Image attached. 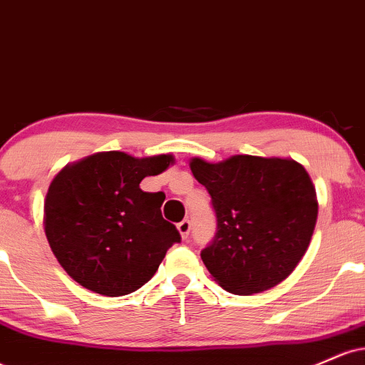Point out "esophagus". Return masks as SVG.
Masks as SVG:
<instances>
[{
  "label": "esophagus",
  "mask_w": 365,
  "mask_h": 365,
  "mask_svg": "<svg viewBox=\"0 0 365 365\" xmlns=\"http://www.w3.org/2000/svg\"><path fill=\"white\" fill-rule=\"evenodd\" d=\"M177 228H178L180 235H182L183 240H185V238H188V233H190V221L188 220L180 221V223L177 225Z\"/></svg>",
  "instance_id": "34e87169"
}]
</instances>
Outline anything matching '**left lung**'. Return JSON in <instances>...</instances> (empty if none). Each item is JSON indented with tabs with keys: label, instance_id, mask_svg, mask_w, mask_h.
Returning a JSON list of instances; mask_svg holds the SVG:
<instances>
[{
	"label": "left lung",
	"instance_id": "obj_1",
	"mask_svg": "<svg viewBox=\"0 0 365 365\" xmlns=\"http://www.w3.org/2000/svg\"><path fill=\"white\" fill-rule=\"evenodd\" d=\"M190 170L216 212L215 242L200 252L215 282L252 295L287 279L307 252L319 207L304 166L237 154L220 163L192 158Z\"/></svg>",
	"mask_w": 365,
	"mask_h": 365
}]
</instances>
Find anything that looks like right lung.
I'll return each instance as SVG.
<instances>
[{"mask_svg":"<svg viewBox=\"0 0 365 365\" xmlns=\"http://www.w3.org/2000/svg\"><path fill=\"white\" fill-rule=\"evenodd\" d=\"M173 163L171 154L106 150L58 171L46 192L44 232L70 278L106 297L127 295L153 278L180 233L161 216L165 194L144 192L140 182Z\"/></svg>","mask_w":365,"mask_h":365,"instance_id":"add662e5","label":"right lung"}]
</instances>
